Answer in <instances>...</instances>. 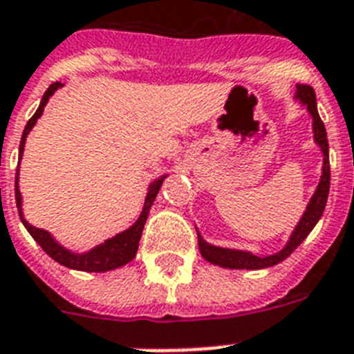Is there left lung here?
<instances>
[{
	"label": "left lung",
	"instance_id": "8db88e82",
	"mask_svg": "<svg viewBox=\"0 0 354 354\" xmlns=\"http://www.w3.org/2000/svg\"><path fill=\"white\" fill-rule=\"evenodd\" d=\"M294 101L307 108V112L313 118V138L314 143L318 145L324 156V165H322V176H319L318 187L314 191V194L308 200L307 207L303 211L301 218L297 221L296 227L292 230L288 241L279 252L266 253V255H259V253L248 252V250H235V248H224L215 246L200 235H198V248L202 257L211 264H216L221 268L230 270H263L275 266L281 261H285L299 244H301L307 235L314 230V226L318 224V221L324 215L325 204H327V196H329L330 187V165H329V141H327V132H325L324 121L319 119L318 106H316V93L310 86H296V93H294Z\"/></svg>",
	"mask_w": 354,
	"mask_h": 354
}]
</instances>
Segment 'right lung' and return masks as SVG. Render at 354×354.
<instances>
[{"mask_svg":"<svg viewBox=\"0 0 354 354\" xmlns=\"http://www.w3.org/2000/svg\"><path fill=\"white\" fill-rule=\"evenodd\" d=\"M64 84L60 82H55L47 88V91L44 93L40 101V106L35 112V115L27 121L25 124V130L21 133V141H19V154L18 160L21 161L24 158V150H25V141H27V136L30 133V130L35 128L36 121L41 118V113H44V108L49 102L53 95H55V91L60 90ZM169 174H163V176L156 178L154 182H150L149 189H147V196H145L143 202V209L139 213L138 221L133 222L132 226L127 227L124 232H119L118 235L110 236L101 244H97L91 250H86V252H73V250H69V248L62 246L60 242L55 239L49 232L46 230H40V227H35L32 224L24 218V209H21V193H19V165L18 171H16V183H14V193H16V207H18V215L21 218V224L25 226V230L30 233V236L38 242V246H41V250L49 255L51 259H55L57 263H60L66 268L71 270H80V272H95V274H101V272H110V270L121 268L124 264H128L136 257V253H138L139 248V239H141V233H143L145 222H147V216L150 213V207L154 204L156 196L160 193L161 185L165 182V178Z\"/></svg>","mask_w":354,"mask_h":354,"instance_id":"right-lung-1","label":"right lung"}]
</instances>
